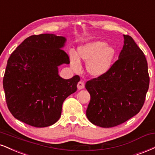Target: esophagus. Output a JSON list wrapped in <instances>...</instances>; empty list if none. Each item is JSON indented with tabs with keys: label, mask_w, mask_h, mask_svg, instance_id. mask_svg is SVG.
Segmentation results:
<instances>
[{
	"label": "esophagus",
	"mask_w": 155,
	"mask_h": 155,
	"mask_svg": "<svg viewBox=\"0 0 155 155\" xmlns=\"http://www.w3.org/2000/svg\"><path fill=\"white\" fill-rule=\"evenodd\" d=\"M77 88L79 89H82L84 88V84L82 81H79L77 84Z\"/></svg>",
	"instance_id": "1"
}]
</instances>
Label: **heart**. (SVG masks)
I'll list each match as a JSON object with an SVG mask.
<instances>
[{"label":"heart","mask_w":155,"mask_h":155,"mask_svg":"<svg viewBox=\"0 0 155 155\" xmlns=\"http://www.w3.org/2000/svg\"><path fill=\"white\" fill-rule=\"evenodd\" d=\"M71 56V65L75 71L80 69L79 61L86 63V70L94 77L102 76L111 68L116 56V50L103 41H92L78 48L76 54Z\"/></svg>","instance_id":"obj_1"}]
</instances>
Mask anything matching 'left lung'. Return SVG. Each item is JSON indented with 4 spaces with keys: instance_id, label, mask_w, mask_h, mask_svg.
Masks as SVG:
<instances>
[{
    "instance_id": "obj_1",
    "label": "left lung",
    "mask_w": 155,
    "mask_h": 155,
    "mask_svg": "<svg viewBox=\"0 0 155 155\" xmlns=\"http://www.w3.org/2000/svg\"><path fill=\"white\" fill-rule=\"evenodd\" d=\"M119 58L102 76L86 83L90 94L89 120L102 128L118 126L139 113L150 85L145 55L128 35Z\"/></svg>"
}]
</instances>
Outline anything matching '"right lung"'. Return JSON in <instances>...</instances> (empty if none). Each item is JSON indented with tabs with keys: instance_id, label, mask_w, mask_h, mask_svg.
<instances>
[{
	"instance_id": "obj_1",
	"label": "right lung",
	"mask_w": 155,
	"mask_h": 155,
	"mask_svg": "<svg viewBox=\"0 0 155 155\" xmlns=\"http://www.w3.org/2000/svg\"><path fill=\"white\" fill-rule=\"evenodd\" d=\"M66 38L41 34L27 37L7 62L3 85L6 104L15 118L37 128L50 126L61 118L62 105L77 90L80 77L63 79L58 66L70 63L61 48Z\"/></svg>"
}]
</instances>
